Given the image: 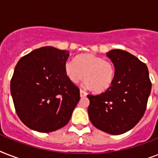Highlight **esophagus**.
<instances>
[{"label":"esophagus","mask_w":158,"mask_h":158,"mask_svg":"<svg viewBox=\"0 0 158 158\" xmlns=\"http://www.w3.org/2000/svg\"><path fill=\"white\" fill-rule=\"evenodd\" d=\"M87 95V93L84 90H83V89H80V97L81 98H84V97H85Z\"/></svg>","instance_id":"esophagus-1"}]
</instances>
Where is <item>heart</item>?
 <instances>
[{"mask_svg":"<svg viewBox=\"0 0 158 158\" xmlns=\"http://www.w3.org/2000/svg\"><path fill=\"white\" fill-rule=\"evenodd\" d=\"M115 65L110 60L95 54H83L74 60L64 63V73L74 84L85 79V85L96 93H103L111 87L115 78Z\"/></svg>","mask_w":158,"mask_h":158,"instance_id":"obj_1","label":"heart"}]
</instances>
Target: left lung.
I'll return each instance as SVG.
<instances>
[{"label":"left lung","instance_id":"left-lung-1","mask_svg":"<svg viewBox=\"0 0 158 158\" xmlns=\"http://www.w3.org/2000/svg\"><path fill=\"white\" fill-rule=\"evenodd\" d=\"M115 65L110 89L88 95L92 124L110 135H121L137 125L144 114L152 83L147 65L128 52L115 49L106 53Z\"/></svg>","mask_w":158,"mask_h":158}]
</instances>
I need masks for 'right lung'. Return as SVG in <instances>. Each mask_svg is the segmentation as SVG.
<instances>
[{"instance_id":"1","label":"right lung","mask_w":158,"mask_h":158,"mask_svg":"<svg viewBox=\"0 0 158 158\" xmlns=\"http://www.w3.org/2000/svg\"><path fill=\"white\" fill-rule=\"evenodd\" d=\"M69 56V51L43 47L16 64L11 96L19 118L32 130L52 132L69 122L80 99L79 89L64 73Z\"/></svg>"}]
</instances>
